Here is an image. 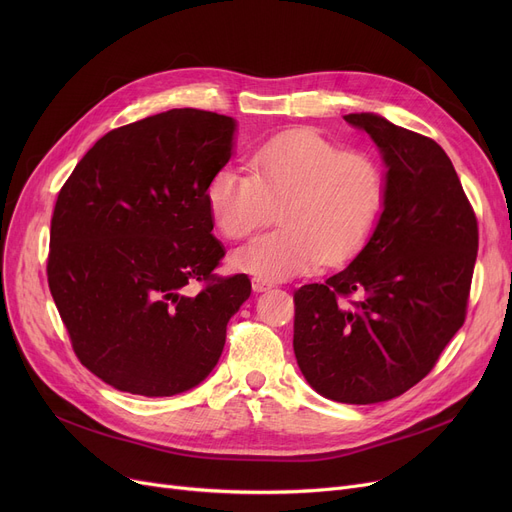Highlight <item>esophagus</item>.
Here are the masks:
<instances>
[{
    "instance_id": "34e87169",
    "label": "esophagus",
    "mask_w": 512,
    "mask_h": 512,
    "mask_svg": "<svg viewBox=\"0 0 512 512\" xmlns=\"http://www.w3.org/2000/svg\"><path fill=\"white\" fill-rule=\"evenodd\" d=\"M251 286H253L255 292H265V290L272 288V282L261 280V278H253V280H251Z\"/></svg>"
}]
</instances>
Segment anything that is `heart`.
<instances>
[{
    "instance_id": "heart-1",
    "label": "heart",
    "mask_w": 512,
    "mask_h": 512,
    "mask_svg": "<svg viewBox=\"0 0 512 512\" xmlns=\"http://www.w3.org/2000/svg\"><path fill=\"white\" fill-rule=\"evenodd\" d=\"M386 178L378 161L344 153L315 130H286L251 155V174L222 168L207 184L211 220L228 238H247L274 218L267 232L234 253L232 263L276 282L305 274L321 261L355 255L380 220Z\"/></svg>"
}]
</instances>
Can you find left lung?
Returning a JSON list of instances; mask_svg holds the SVG:
<instances>
[{
    "mask_svg": "<svg viewBox=\"0 0 512 512\" xmlns=\"http://www.w3.org/2000/svg\"><path fill=\"white\" fill-rule=\"evenodd\" d=\"M344 120L378 145L386 199L359 255L326 282L294 292L292 346L317 394L373 405L421 382L461 330L479 234L436 141L371 112Z\"/></svg>",
    "mask_w": 512,
    "mask_h": 512,
    "instance_id": "left-lung-1",
    "label": "left lung"
}]
</instances>
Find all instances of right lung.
Here are the masks:
<instances>
[{"mask_svg":"<svg viewBox=\"0 0 512 512\" xmlns=\"http://www.w3.org/2000/svg\"><path fill=\"white\" fill-rule=\"evenodd\" d=\"M234 132V118L193 107L149 116L107 132L62 186L49 290L80 363L116 390L199 386L251 297L247 274H213L224 247L205 201Z\"/></svg>","mask_w":512,"mask_h":512,"instance_id":"1","label":"right lung"}]
</instances>
